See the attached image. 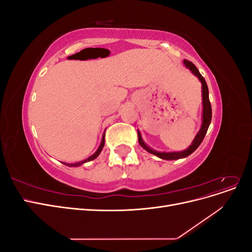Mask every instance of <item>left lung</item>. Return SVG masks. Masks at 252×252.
Returning <instances> with one entry per match:
<instances>
[{
  "instance_id": "8db88e82",
  "label": "left lung",
  "mask_w": 252,
  "mask_h": 252,
  "mask_svg": "<svg viewBox=\"0 0 252 252\" xmlns=\"http://www.w3.org/2000/svg\"><path fill=\"white\" fill-rule=\"evenodd\" d=\"M183 63H184L185 67L188 68V69L191 71L195 77L199 79V81L202 84V105H203V111H202V125L199 132L196 133L195 138L193 139L191 145L185 149V150H182V151H173V152H165V151H157L155 149L150 148L148 145L143 141L142 138V134L141 132L138 130V138H139V143L141 146L148 151L149 154L151 155H155L157 157H158L159 158H163V159H168V161H172V159H179V158H186L188 156H190L192 154V152L200 146L201 143L203 142L204 138H205V134L208 130V127L211 123V117H212V111H211V104L209 101V91H208V87H207V84H206L205 79L202 77V74L200 73V71L197 70V68L194 66L193 63L189 62L187 60L183 61Z\"/></svg>"
}]
</instances>
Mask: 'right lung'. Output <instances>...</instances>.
<instances>
[{
	"label": "right lung",
	"mask_w": 252,
	"mask_h": 252,
	"mask_svg": "<svg viewBox=\"0 0 252 252\" xmlns=\"http://www.w3.org/2000/svg\"><path fill=\"white\" fill-rule=\"evenodd\" d=\"M104 145H105V133H104L103 136H102V141H101L100 146H98V148L96 149V151L94 152V154L93 156H90L89 158H85V159H83V161L77 162V163H72V164H68V163H64V162H62V163L65 164V165H67V166H69V167H78V166L83 165L84 163H87V162L93 161V159L96 158L98 157V155L101 154V151H102V149H103V147H104Z\"/></svg>",
	"instance_id": "add662e5"
}]
</instances>
